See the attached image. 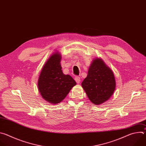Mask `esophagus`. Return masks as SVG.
Listing matches in <instances>:
<instances>
[{
	"label": "esophagus",
	"mask_w": 146,
	"mask_h": 146,
	"mask_svg": "<svg viewBox=\"0 0 146 146\" xmlns=\"http://www.w3.org/2000/svg\"><path fill=\"white\" fill-rule=\"evenodd\" d=\"M74 80H75V81H76V82L78 83H78L80 82V77L79 76H76V77H75Z\"/></svg>",
	"instance_id": "34e87169"
}]
</instances>
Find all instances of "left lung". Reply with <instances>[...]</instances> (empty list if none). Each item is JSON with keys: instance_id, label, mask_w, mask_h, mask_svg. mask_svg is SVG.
<instances>
[{"instance_id": "left-lung-1", "label": "left lung", "mask_w": 146, "mask_h": 146, "mask_svg": "<svg viewBox=\"0 0 146 146\" xmlns=\"http://www.w3.org/2000/svg\"><path fill=\"white\" fill-rule=\"evenodd\" d=\"M89 99L100 105L113 95L115 81L113 72L100 59H95L91 65L87 77L81 83Z\"/></svg>"}]
</instances>
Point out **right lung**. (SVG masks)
Returning a JSON list of instances; mask_svg holds the SVG:
<instances>
[{
	"label": "right lung",
	"mask_w": 146,
	"mask_h": 146,
	"mask_svg": "<svg viewBox=\"0 0 146 146\" xmlns=\"http://www.w3.org/2000/svg\"><path fill=\"white\" fill-rule=\"evenodd\" d=\"M60 55L54 54L46 62L41 70L38 87L42 97L51 103L63 100L76 82L70 75H65L60 65Z\"/></svg>",
	"instance_id": "right-lung-1"
}]
</instances>
